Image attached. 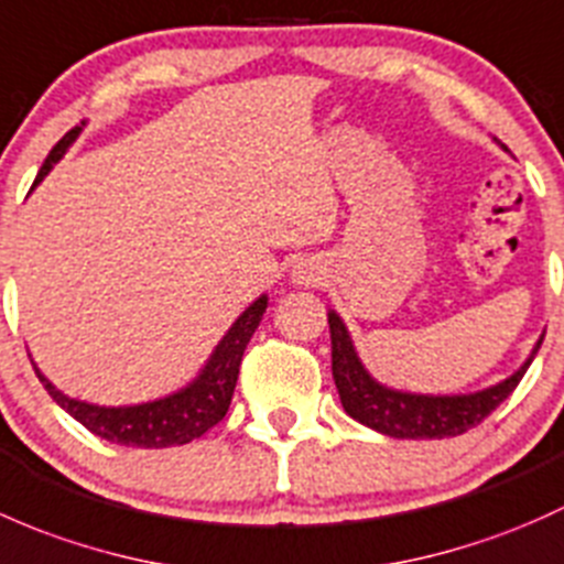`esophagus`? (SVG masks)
I'll list each match as a JSON object with an SVG mask.
<instances>
[{
    "label": "esophagus",
    "instance_id": "esophagus-1",
    "mask_svg": "<svg viewBox=\"0 0 564 564\" xmlns=\"http://www.w3.org/2000/svg\"><path fill=\"white\" fill-rule=\"evenodd\" d=\"M293 280L299 284H317L321 282V271H317L312 263H301L293 269Z\"/></svg>",
    "mask_w": 564,
    "mask_h": 564
}]
</instances>
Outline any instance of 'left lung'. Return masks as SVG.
Instances as JSON below:
<instances>
[{
	"label": "left lung",
	"instance_id": "obj_1",
	"mask_svg": "<svg viewBox=\"0 0 564 564\" xmlns=\"http://www.w3.org/2000/svg\"><path fill=\"white\" fill-rule=\"evenodd\" d=\"M328 328L330 371H334L341 408L364 426L397 440L458 437L467 429L478 426L484 417H489L516 391V386H519L524 371L530 369L532 358L538 356L543 345L541 336L538 345L532 347L530 358L497 386L475 393H456V397H432V393L397 391V388L377 382L358 358L356 345L347 334V325L341 323L336 312H328Z\"/></svg>",
	"mask_w": 564,
	"mask_h": 564
}]
</instances>
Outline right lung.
<instances>
[{
	"instance_id": "1",
	"label": "right lung",
	"mask_w": 564,
	"mask_h": 564,
	"mask_svg": "<svg viewBox=\"0 0 564 564\" xmlns=\"http://www.w3.org/2000/svg\"><path fill=\"white\" fill-rule=\"evenodd\" d=\"M78 135L80 127H73V130L51 149L43 167H40L37 178H34L32 189L48 176L51 167L65 156L69 143ZM265 306H269V295H260L258 301H252V304L241 312L239 321L230 325L228 334L223 336L217 350H214L212 358L206 361V367L200 369V375H197L189 386H184L182 391L171 393V397L154 399V402L130 404V408H100V404H89L80 402V399L65 397L43 371L37 367H34V371H37L45 391L51 393V399H54L62 410H67L75 421L84 423L91 434L108 440V443L132 445V448H171V445H187L200 437V434H206L212 426H217L225 417V412H228L230 399H234L236 391V380H239L243 350H247L254 328L263 321Z\"/></svg>"
}]
</instances>
